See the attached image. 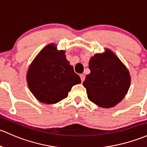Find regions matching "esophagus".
<instances>
[{"label":"esophagus","mask_w":147,"mask_h":147,"mask_svg":"<svg viewBox=\"0 0 147 147\" xmlns=\"http://www.w3.org/2000/svg\"><path fill=\"white\" fill-rule=\"evenodd\" d=\"M80 78H81L82 82H83L84 81V80H85V75H84V74H81V75H80Z\"/></svg>","instance_id":"34e87169"}]
</instances>
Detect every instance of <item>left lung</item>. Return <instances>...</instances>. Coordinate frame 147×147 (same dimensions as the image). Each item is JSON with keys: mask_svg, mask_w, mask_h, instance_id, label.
Returning a JSON list of instances; mask_svg holds the SVG:
<instances>
[{"mask_svg": "<svg viewBox=\"0 0 147 147\" xmlns=\"http://www.w3.org/2000/svg\"><path fill=\"white\" fill-rule=\"evenodd\" d=\"M90 74L83 85L88 98L99 107L109 108L123 100L130 85L128 69L111 50L96 54L89 61Z\"/></svg>", "mask_w": 147, "mask_h": 147, "instance_id": "left-lung-1", "label": "left lung"}]
</instances>
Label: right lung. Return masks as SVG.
Instances as JSON below:
<instances>
[{
  "label": "right lung",
  "instance_id": "right-lung-1",
  "mask_svg": "<svg viewBox=\"0 0 147 147\" xmlns=\"http://www.w3.org/2000/svg\"><path fill=\"white\" fill-rule=\"evenodd\" d=\"M65 51L49 44L35 57L27 72L29 89L40 102L55 104L65 98L80 77L66 59Z\"/></svg>",
  "mask_w": 147,
  "mask_h": 147
}]
</instances>
